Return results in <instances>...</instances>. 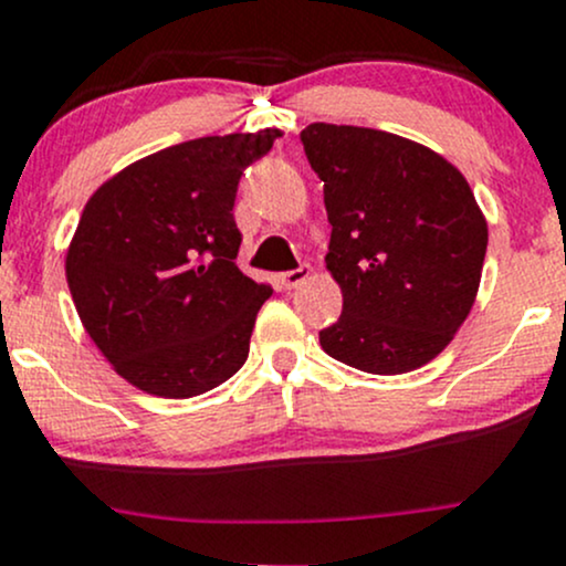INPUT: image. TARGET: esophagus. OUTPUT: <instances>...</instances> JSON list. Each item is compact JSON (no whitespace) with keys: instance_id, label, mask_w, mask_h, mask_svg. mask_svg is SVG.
I'll use <instances>...</instances> for the list:
<instances>
[{"instance_id":"esophagus-1","label":"esophagus","mask_w":566,"mask_h":566,"mask_svg":"<svg viewBox=\"0 0 566 566\" xmlns=\"http://www.w3.org/2000/svg\"><path fill=\"white\" fill-rule=\"evenodd\" d=\"M308 276H312V269H308V265H301V269H295V271L279 273V282H282L284 290H295V287H301Z\"/></svg>"}]
</instances>
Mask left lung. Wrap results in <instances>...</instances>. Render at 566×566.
Wrapping results in <instances>:
<instances>
[{
	"label": "left lung",
	"instance_id": "8db88e82",
	"mask_svg": "<svg viewBox=\"0 0 566 566\" xmlns=\"http://www.w3.org/2000/svg\"><path fill=\"white\" fill-rule=\"evenodd\" d=\"M301 142L325 182V263L344 295L322 349L376 376L421 368L454 340L481 287L489 226L468 179L378 128L312 123Z\"/></svg>",
	"mask_w": 566,
	"mask_h": 566
}]
</instances>
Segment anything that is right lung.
Instances as JSON below:
<instances>
[{
	"label": "right lung",
	"instance_id": "1",
	"mask_svg": "<svg viewBox=\"0 0 566 566\" xmlns=\"http://www.w3.org/2000/svg\"><path fill=\"white\" fill-rule=\"evenodd\" d=\"M279 128L201 136L134 160L85 203L66 282L85 333L142 392L185 400L250 354L271 284L235 265L239 179Z\"/></svg>",
	"mask_w": 566,
	"mask_h": 566
}]
</instances>
